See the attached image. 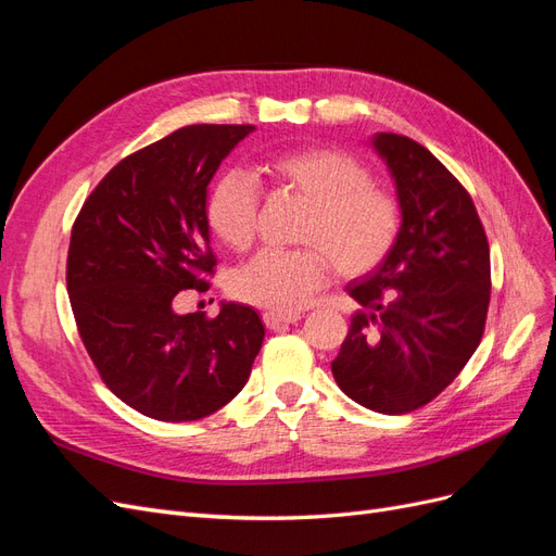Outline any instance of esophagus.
<instances>
[{
    "mask_svg": "<svg viewBox=\"0 0 556 556\" xmlns=\"http://www.w3.org/2000/svg\"><path fill=\"white\" fill-rule=\"evenodd\" d=\"M301 315L299 313H282V311H266L262 313L264 325L268 329H285L288 325H294Z\"/></svg>",
    "mask_w": 556,
    "mask_h": 556,
    "instance_id": "esophagus-1",
    "label": "esophagus"
}]
</instances>
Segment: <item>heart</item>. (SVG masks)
Here are the masks:
<instances>
[{
  "instance_id": "1",
  "label": "heart",
  "mask_w": 556,
  "mask_h": 556,
  "mask_svg": "<svg viewBox=\"0 0 556 556\" xmlns=\"http://www.w3.org/2000/svg\"><path fill=\"white\" fill-rule=\"evenodd\" d=\"M260 172L276 192L308 204L296 229L294 250H264L231 276V294L252 306L294 311L329 280L362 278L390 257L401 233L399 197L374 182L364 162L329 146L280 150ZM206 220L227 248L245 252L257 239L260 197L243 172L213 185Z\"/></svg>"
}]
</instances>
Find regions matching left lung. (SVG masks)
<instances>
[{
    "label": "left lung",
    "mask_w": 556,
    "mask_h": 556,
    "mask_svg": "<svg viewBox=\"0 0 556 556\" xmlns=\"http://www.w3.org/2000/svg\"><path fill=\"white\" fill-rule=\"evenodd\" d=\"M401 201V233L376 271L348 285L352 315L331 374L359 406L403 415L427 406L480 345L492 294L490 243L473 199L429 150L376 134Z\"/></svg>",
    "instance_id": "1"
}]
</instances>
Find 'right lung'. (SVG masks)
Segmentation results:
<instances>
[{"label":"right lung","instance_id":"obj_1","mask_svg":"<svg viewBox=\"0 0 556 556\" xmlns=\"http://www.w3.org/2000/svg\"><path fill=\"white\" fill-rule=\"evenodd\" d=\"M252 125H188L117 162L72 227L66 292L80 341L109 390L162 422L201 419L237 396L264 341L250 306L178 315L208 290L215 255L206 188Z\"/></svg>","mask_w":556,"mask_h":556}]
</instances>
